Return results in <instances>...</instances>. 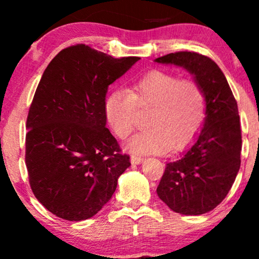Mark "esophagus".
Here are the masks:
<instances>
[{"label": "esophagus", "instance_id": "esophagus-1", "mask_svg": "<svg viewBox=\"0 0 259 259\" xmlns=\"http://www.w3.org/2000/svg\"><path fill=\"white\" fill-rule=\"evenodd\" d=\"M130 160H132L133 164H140V163L144 162V158H142V157H140V156H132Z\"/></svg>", "mask_w": 259, "mask_h": 259}]
</instances>
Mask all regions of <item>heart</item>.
Instances as JSON below:
<instances>
[{"label": "heart", "instance_id": "1", "mask_svg": "<svg viewBox=\"0 0 259 259\" xmlns=\"http://www.w3.org/2000/svg\"><path fill=\"white\" fill-rule=\"evenodd\" d=\"M136 106L150 108L148 129L130 140L135 153H162L184 148L200 133L206 118V96L195 80L164 70H152L134 82L130 91L114 90L105 101V117L112 132L124 140L134 130Z\"/></svg>", "mask_w": 259, "mask_h": 259}]
</instances>
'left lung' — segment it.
Returning <instances> with one entry per match:
<instances>
[{
	"instance_id": "1",
	"label": "left lung",
	"mask_w": 259,
	"mask_h": 259,
	"mask_svg": "<svg viewBox=\"0 0 259 259\" xmlns=\"http://www.w3.org/2000/svg\"><path fill=\"white\" fill-rule=\"evenodd\" d=\"M156 63L186 69L206 96V118L192 145L165 165L157 195L174 212L200 215L228 195L240 169L241 127L227 78L214 61L196 52H175Z\"/></svg>"
}]
</instances>
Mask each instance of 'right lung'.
Instances as JSON below:
<instances>
[{"instance_id": "obj_1", "label": "right lung", "mask_w": 259, "mask_h": 259, "mask_svg": "<svg viewBox=\"0 0 259 259\" xmlns=\"http://www.w3.org/2000/svg\"><path fill=\"white\" fill-rule=\"evenodd\" d=\"M139 59L76 45L45 69L26 119L25 164L35 197L59 218L80 222L99 213L130 167L103 107L108 86Z\"/></svg>"}]
</instances>
